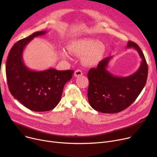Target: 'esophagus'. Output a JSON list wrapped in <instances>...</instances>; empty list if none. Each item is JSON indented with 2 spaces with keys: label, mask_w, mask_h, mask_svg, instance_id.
Here are the masks:
<instances>
[{
  "label": "esophagus",
  "mask_w": 157,
  "mask_h": 157,
  "mask_svg": "<svg viewBox=\"0 0 157 157\" xmlns=\"http://www.w3.org/2000/svg\"><path fill=\"white\" fill-rule=\"evenodd\" d=\"M82 74H83V72H82V71L80 69H77L75 71V72H74V76L76 77H79L81 76Z\"/></svg>",
  "instance_id": "obj_1"
}]
</instances>
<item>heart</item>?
<instances>
[{
    "mask_svg": "<svg viewBox=\"0 0 157 157\" xmlns=\"http://www.w3.org/2000/svg\"><path fill=\"white\" fill-rule=\"evenodd\" d=\"M67 49L71 53L74 55H80L89 53L85 59L86 62L88 63L98 61L105 51V47L102 44L97 40L86 39L73 41L67 46ZM62 56L63 58L67 57L65 52L62 53Z\"/></svg>",
    "mask_w": 157,
    "mask_h": 157,
    "instance_id": "obj_1",
    "label": "heart"
}]
</instances>
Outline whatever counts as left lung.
I'll use <instances>...</instances> for the list:
<instances>
[{"instance_id": "1", "label": "left lung", "mask_w": 157, "mask_h": 157, "mask_svg": "<svg viewBox=\"0 0 157 157\" xmlns=\"http://www.w3.org/2000/svg\"><path fill=\"white\" fill-rule=\"evenodd\" d=\"M127 47L136 49L142 59L134 74L124 78L111 74L106 68L112 56L105 58L97 68L90 69L88 72V102L97 111L116 113L125 109L136 101L146 85L148 69L143 52L132 41L129 40Z\"/></svg>"}]
</instances>
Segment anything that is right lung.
Returning <instances> with one entry per match:
<instances>
[{"label": "right lung", "mask_w": 157, "mask_h": 157, "mask_svg": "<svg viewBox=\"0 0 157 157\" xmlns=\"http://www.w3.org/2000/svg\"><path fill=\"white\" fill-rule=\"evenodd\" d=\"M46 33L36 32L16 42L8 55L6 65L7 85L12 95L27 108L37 112L55 108L61 99L64 85L74 73L73 70L55 69L34 71L23 63L25 47L32 39Z\"/></svg>", "instance_id": "add662e5"}]
</instances>
